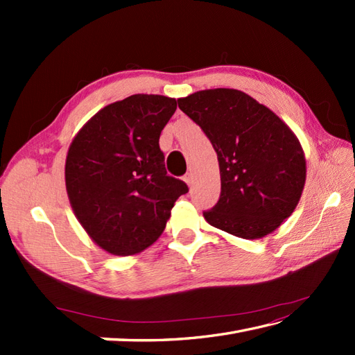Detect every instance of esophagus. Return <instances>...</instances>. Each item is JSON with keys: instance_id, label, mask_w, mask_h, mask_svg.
<instances>
[{"instance_id": "esophagus-1", "label": "esophagus", "mask_w": 355, "mask_h": 355, "mask_svg": "<svg viewBox=\"0 0 355 355\" xmlns=\"http://www.w3.org/2000/svg\"><path fill=\"white\" fill-rule=\"evenodd\" d=\"M184 182L189 184V186H192V183H193V175H192V172H187L186 175H184Z\"/></svg>"}]
</instances>
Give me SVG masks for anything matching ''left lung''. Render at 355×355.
I'll return each instance as SVG.
<instances>
[{
    "mask_svg": "<svg viewBox=\"0 0 355 355\" xmlns=\"http://www.w3.org/2000/svg\"><path fill=\"white\" fill-rule=\"evenodd\" d=\"M178 107L216 150L221 195L202 212L216 229L244 239L276 230L296 209L306 166L296 135L273 111L232 88L202 89Z\"/></svg>",
    "mask_w": 355,
    "mask_h": 355,
    "instance_id": "1",
    "label": "left lung"
}]
</instances>
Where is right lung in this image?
Returning <instances> with one entry per match:
<instances>
[{
	"label": "right lung",
	"mask_w": 355,
	"mask_h": 355,
	"mask_svg": "<svg viewBox=\"0 0 355 355\" xmlns=\"http://www.w3.org/2000/svg\"><path fill=\"white\" fill-rule=\"evenodd\" d=\"M177 101L134 94L82 126L65 162L70 205L94 243L111 254L145 250L162 235L173 202L189 192L168 175L158 140Z\"/></svg>",
	"instance_id": "obj_1"
}]
</instances>
